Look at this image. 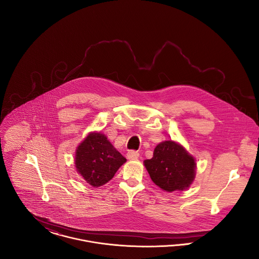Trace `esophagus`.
Returning a JSON list of instances; mask_svg holds the SVG:
<instances>
[{
    "label": "esophagus",
    "instance_id": "1",
    "mask_svg": "<svg viewBox=\"0 0 259 259\" xmlns=\"http://www.w3.org/2000/svg\"><path fill=\"white\" fill-rule=\"evenodd\" d=\"M139 155H140V153L136 150H129L127 152V158L128 159H137L139 157Z\"/></svg>",
    "mask_w": 259,
    "mask_h": 259
}]
</instances>
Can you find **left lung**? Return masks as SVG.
Here are the masks:
<instances>
[{
    "label": "left lung",
    "mask_w": 259,
    "mask_h": 259,
    "mask_svg": "<svg viewBox=\"0 0 259 259\" xmlns=\"http://www.w3.org/2000/svg\"><path fill=\"white\" fill-rule=\"evenodd\" d=\"M145 166L152 182L168 192L188 187L195 176L194 158L172 141L157 145L153 157L145 160Z\"/></svg>",
    "instance_id": "left-lung-1"
}]
</instances>
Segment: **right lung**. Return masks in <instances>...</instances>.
Returning a JSON list of instances; mask_svg holds the SVG:
<instances>
[{
  "mask_svg": "<svg viewBox=\"0 0 259 259\" xmlns=\"http://www.w3.org/2000/svg\"><path fill=\"white\" fill-rule=\"evenodd\" d=\"M126 162L112 147L106 136L92 133L78 146L75 153L77 172L94 187L107 184L113 178L118 168Z\"/></svg>",
  "mask_w": 259,
  "mask_h": 259,
  "instance_id": "1",
  "label": "right lung"
}]
</instances>
